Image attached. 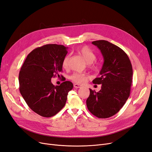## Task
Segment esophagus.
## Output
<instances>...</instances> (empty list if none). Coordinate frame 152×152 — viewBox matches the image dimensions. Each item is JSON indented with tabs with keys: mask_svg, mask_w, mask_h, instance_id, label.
Masks as SVG:
<instances>
[{
	"mask_svg": "<svg viewBox=\"0 0 152 152\" xmlns=\"http://www.w3.org/2000/svg\"><path fill=\"white\" fill-rule=\"evenodd\" d=\"M74 87H75V88H81V87H82L81 85H80V84H78V83H74Z\"/></svg>",
	"mask_w": 152,
	"mask_h": 152,
	"instance_id": "1",
	"label": "esophagus"
}]
</instances>
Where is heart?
Segmentation results:
<instances>
[{
    "mask_svg": "<svg viewBox=\"0 0 152 152\" xmlns=\"http://www.w3.org/2000/svg\"><path fill=\"white\" fill-rule=\"evenodd\" d=\"M78 53H79L86 60L92 69H97V66L93 64V62L96 59V55L94 52L87 46H82L78 50ZM70 59L69 55H66L63 59L62 66L64 68H67L69 65V61ZM88 78V75L82 73H74L70 76V79L77 83H82L85 82Z\"/></svg>",
    "mask_w": 152,
    "mask_h": 152,
    "instance_id": "heart-1",
    "label": "heart"
}]
</instances>
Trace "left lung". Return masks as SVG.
<instances>
[{
	"label": "left lung",
	"instance_id": "left-lung-1",
	"mask_svg": "<svg viewBox=\"0 0 152 152\" xmlns=\"http://www.w3.org/2000/svg\"><path fill=\"white\" fill-rule=\"evenodd\" d=\"M104 57L100 77L92 82L102 84L96 92L90 89L86 104L93 115L99 118L111 117L119 111L130 95L133 69L128 56L119 47L105 40L92 41Z\"/></svg>",
	"mask_w": 152,
	"mask_h": 152
}]
</instances>
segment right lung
<instances>
[{"instance_id":"obj_1","label":"right lung","mask_w":152,"mask_h":152,"mask_svg":"<svg viewBox=\"0 0 152 152\" xmlns=\"http://www.w3.org/2000/svg\"><path fill=\"white\" fill-rule=\"evenodd\" d=\"M66 50L56 44L38 47L28 54L20 69V93L30 109L39 116H55L65 105L68 92L72 89L70 81L56 86L51 82L52 77H60Z\"/></svg>"}]
</instances>
